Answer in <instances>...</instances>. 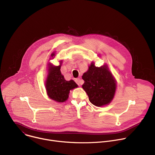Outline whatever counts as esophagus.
<instances>
[{
  "label": "esophagus",
  "instance_id": "1",
  "mask_svg": "<svg viewBox=\"0 0 155 155\" xmlns=\"http://www.w3.org/2000/svg\"><path fill=\"white\" fill-rule=\"evenodd\" d=\"M75 81L76 82V83L78 84V85H80L81 84V80L80 78H76L75 80Z\"/></svg>",
  "mask_w": 155,
  "mask_h": 155
}]
</instances>
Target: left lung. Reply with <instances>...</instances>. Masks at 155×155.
Masks as SVG:
<instances>
[{
  "label": "left lung",
  "mask_w": 155,
  "mask_h": 155,
  "mask_svg": "<svg viewBox=\"0 0 155 155\" xmlns=\"http://www.w3.org/2000/svg\"><path fill=\"white\" fill-rule=\"evenodd\" d=\"M82 78L84 81L82 87L91 104L101 107L112 101L115 93L116 82L106 65L97 68L92 62Z\"/></svg>",
  "instance_id": "8db88e82"
}]
</instances>
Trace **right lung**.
Listing matches in <instances>:
<instances>
[{
    "mask_svg": "<svg viewBox=\"0 0 155 155\" xmlns=\"http://www.w3.org/2000/svg\"><path fill=\"white\" fill-rule=\"evenodd\" d=\"M54 55L53 53L51 56ZM60 69L61 65L53 66L49 64V75L46 81V90L50 99L58 102H63L69 97L70 90L78 87V85L72 80L66 81Z\"/></svg>",
    "mask_w": 155,
    "mask_h": 155,
    "instance_id": "right-lung-1",
    "label": "right lung"
}]
</instances>
